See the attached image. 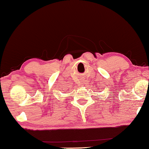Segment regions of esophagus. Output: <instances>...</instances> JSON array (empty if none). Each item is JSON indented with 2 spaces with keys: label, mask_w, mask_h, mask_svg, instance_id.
<instances>
[{
  "label": "esophagus",
  "mask_w": 149,
  "mask_h": 149,
  "mask_svg": "<svg viewBox=\"0 0 149 149\" xmlns=\"http://www.w3.org/2000/svg\"><path fill=\"white\" fill-rule=\"evenodd\" d=\"M81 84H84V81H83V80H81Z\"/></svg>",
  "instance_id": "obj_1"
}]
</instances>
